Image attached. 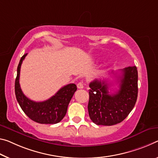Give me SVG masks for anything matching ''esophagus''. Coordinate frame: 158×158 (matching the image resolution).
Here are the masks:
<instances>
[{
	"instance_id": "1",
	"label": "esophagus",
	"mask_w": 158,
	"mask_h": 158,
	"mask_svg": "<svg viewBox=\"0 0 158 158\" xmlns=\"http://www.w3.org/2000/svg\"><path fill=\"white\" fill-rule=\"evenodd\" d=\"M77 88L79 89H81L84 88V84L82 83V82H79L78 84H77Z\"/></svg>"
}]
</instances>
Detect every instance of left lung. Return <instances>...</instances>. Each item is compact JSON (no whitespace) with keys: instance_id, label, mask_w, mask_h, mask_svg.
I'll use <instances>...</instances> for the list:
<instances>
[{"instance_id":"obj_1","label":"left lung","mask_w":158,"mask_h":158,"mask_svg":"<svg viewBox=\"0 0 158 158\" xmlns=\"http://www.w3.org/2000/svg\"><path fill=\"white\" fill-rule=\"evenodd\" d=\"M119 89L109 94L106 80L96 79L89 84V114L97 125L112 126L123 121L136 104L138 96V71L136 66L121 69Z\"/></svg>"}]
</instances>
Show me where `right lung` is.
<instances>
[{"label":"right lung","instance_id":"right-lung-1","mask_svg":"<svg viewBox=\"0 0 158 158\" xmlns=\"http://www.w3.org/2000/svg\"><path fill=\"white\" fill-rule=\"evenodd\" d=\"M27 55V53L24 54L21 57L17 67L15 84L17 101L24 113L33 121L40 124L58 123L65 116L68 105L77 89V86L74 84H67L51 98L43 102H35L30 100L24 96L19 85L21 65Z\"/></svg>","mask_w":158,"mask_h":158}]
</instances>
